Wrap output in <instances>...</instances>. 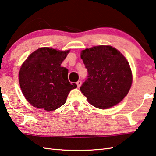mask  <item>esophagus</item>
I'll return each mask as SVG.
<instances>
[{
    "mask_svg": "<svg viewBox=\"0 0 156 156\" xmlns=\"http://www.w3.org/2000/svg\"><path fill=\"white\" fill-rule=\"evenodd\" d=\"M76 83V85H77V87L80 88L81 85V81H78Z\"/></svg>",
    "mask_w": 156,
    "mask_h": 156,
    "instance_id": "obj_1",
    "label": "esophagus"
}]
</instances>
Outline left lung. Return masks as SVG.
Returning a JSON list of instances; mask_svg holds the SVG:
<instances>
[{"label":"left lung","instance_id":"1","mask_svg":"<svg viewBox=\"0 0 156 156\" xmlns=\"http://www.w3.org/2000/svg\"><path fill=\"white\" fill-rule=\"evenodd\" d=\"M88 76L80 90L91 105L107 109L126 96L132 84L129 63L120 52L110 45H98L81 51Z\"/></svg>","mask_w":156,"mask_h":156}]
</instances>
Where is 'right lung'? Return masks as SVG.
Listing matches in <instances>:
<instances>
[{
    "label": "right lung",
    "mask_w": 156,
    "mask_h": 156,
    "mask_svg": "<svg viewBox=\"0 0 156 156\" xmlns=\"http://www.w3.org/2000/svg\"><path fill=\"white\" fill-rule=\"evenodd\" d=\"M70 50L41 48L32 52L20 67V88L30 104L48 111L66 103L71 90L77 87L68 81V70L61 64Z\"/></svg>",
    "instance_id": "right-lung-1"
}]
</instances>
